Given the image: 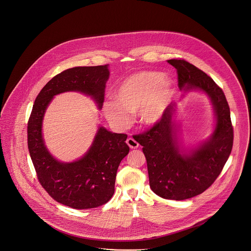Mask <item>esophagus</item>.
<instances>
[{
	"label": "esophagus",
	"instance_id": "esophagus-1",
	"mask_svg": "<svg viewBox=\"0 0 251 251\" xmlns=\"http://www.w3.org/2000/svg\"><path fill=\"white\" fill-rule=\"evenodd\" d=\"M127 145H129L130 149H136L139 147V144L137 143L136 141L133 139V138H129L127 141H126Z\"/></svg>",
	"mask_w": 251,
	"mask_h": 251
}]
</instances>
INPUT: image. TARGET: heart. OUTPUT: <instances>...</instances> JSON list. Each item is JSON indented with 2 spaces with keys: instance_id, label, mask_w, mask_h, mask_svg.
<instances>
[{
  "instance_id": "1",
  "label": "heart",
  "mask_w": 251,
  "mask_h": 251,
  "mask_svg": "<svg viewBox=\"0 0 251 251\" xmlns=\"http://www.w3.org/2000/svg\"><path fill=\"white\" fill-rule=\"evenodd\" d=\"M175 93L173 81L158 72L144 71L127 77L106 100L103 112L106 121L119 129H126L129 114L138 112L140 122L152 126L163 119Z\"/></svg>"
}]
</instances>
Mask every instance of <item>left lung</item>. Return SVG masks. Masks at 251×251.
<instances>
[{"label": "left lung", "instance_id": "left-lung-1", "mask_svg": "<svg viewBox=\"0 0 251 251\" xmlns=\"http://www.w3.org/2000/svg\"><path fill=\"white\" fill-rule=\"evenodd\" d=\"M167 62L177 71L181 99L190 92L203 93L214 117L210 136L198 145H186L178 137L179 108L174 102L152 129L136 137L147 162L151 190L161 198L182 201L202 193L220 175L232 151L234 132L226 96L213 79L184 60Z\"/></svg>", "mask_w": 251, "mask_h": 251}]
</instances>
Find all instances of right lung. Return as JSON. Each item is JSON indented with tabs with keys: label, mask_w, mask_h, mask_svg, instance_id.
<instances>
[{
	"label": "right lung",
	"mask_w": 251,
	"mask_h": 251,
	"mask_svg": "<svg viewBox=\"0 0 251 251\" xmlns=\"http://www.w3.org/2000/svg\"><path fill=\"white\" fill-rule=\"evenodd\" d=\"M108 78V64L75 67L54 76L39 92L27 124L28 150L39 182L56 201L74 209L96 208L113 196L118 167L129 153L127 135L99 125L88 150L78 159L63 162L46 145L44 117L55 96L66 92L90 97L100 110Z\"/></svg>",
	"instance_id": "obj_1"
}]
</instances>
